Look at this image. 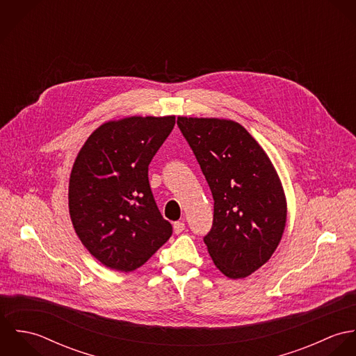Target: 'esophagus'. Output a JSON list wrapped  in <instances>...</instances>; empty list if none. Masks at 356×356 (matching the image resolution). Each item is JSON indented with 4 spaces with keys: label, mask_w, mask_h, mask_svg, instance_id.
I'll return each instance as SVG.
<instances>
[{
    "label": "esophagus",
    "mask_w": 356,
    "mask_h": 356,
    "mask_svg": "<svg viewBox=\"0 0 356 356\" xmlns=\"http://www.w3.org/2000/svg\"><path fill=\"white\" fill-rule=\"evenodd\" d=\"M184 230H185V223L184 222L179 220V222L174 223V233L175 234H181Z\"/></svg>",
    "instance_id": "34e87169"
}]
</instances>
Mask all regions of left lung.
I'll return each mask as SVG.
<instances>
[{
  "mask_svg": "<svg viewBox=\"0 0 356 356\" xmlns=\"http://www.w3.org/2000/svg\"><path fill=\"white\" fill-rule=\"evenodd\" d=\"M213 199L204 243L215 266L237 280L261 267L278 247L286 222L280 178L254 137L233 120L178 118Z\"/></svg>",
  "mask_w": 356,
  "mask_h": 356,
  "instance_id": "1",
  "label": "left lung"
}]
</instances>
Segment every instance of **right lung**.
I'll use <instances>...</instances> for the list:
<instances>
[{
  "mask_svg": "<svg viewBox=\"0 0 356 356\" xmlns=\"http://www.w3.org/2000/svg\"><path fill=\"white\" fill-rule=\"evenodd\" d=\"M174 124V116L108 122L76 156L71 220L82 244L109 268L141 267L172 234L153 199L148 167Z\"/></svg>",
  "mask_w": 356,
  "mask_h": 356,
  "instance_id": "1",
  "label": "right lung"
}]
</instances>
